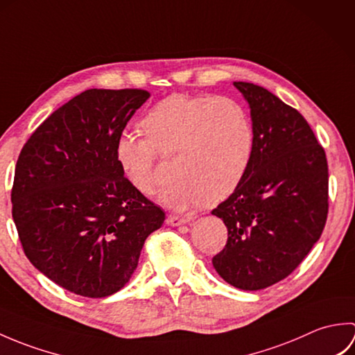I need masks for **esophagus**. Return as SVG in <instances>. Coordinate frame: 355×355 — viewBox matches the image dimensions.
Masks as SVG:
<instances>
[{
	"label": "esophagus",
	"instance_id": "1",
	"mask_svg": "<svg viewBox=\"0 0 355 355\" xmlns=\"http://www.w3.org/2000/svg\"><path fill=\"white\" fill-rule=\"evenodd\" d=\"M187 223H189L187 218H180V216H173V215H169L168 218H166V224L172 225V227H177V225H183Z\"/></svg>",
	"mask_w": 355,
	"mask_h": 355
}]
</instances>
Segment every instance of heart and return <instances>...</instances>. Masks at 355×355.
Wrapping results in <instances>:
<instances>
[{"instance_id":"heart-1","label":"heart","mask_w":355,"mask_h":355,"mask_svg":"<svg viewBox=\"0 0 355 355\" xmlns=\"http://www.w3.org/2000/svg\"><path fill=\"white\" fill-rule=\"evenodd\" d=\"M148 137L119 134L116 162L134 189L154 192L160 173L157 154H175L177 180L158 198L173 210L207 201L216 205L243 183L253 155L254 132L244 105L224 96L172 94L143 119Z\"/></svg>"}]
</instances>
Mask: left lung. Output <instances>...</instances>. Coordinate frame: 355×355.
<instances>
[{
	"label": "left lung",
	"instance_id": "obj_1",
	"mask_svg": "<svg viewBox=\"0 0 355 355\" xmlns=\"http://www.w3.org/2000/svg\"><path fill=\"white\" fill-rule=\"evenodd\" d=\"M250 108L254 143L238 189L212 215L227 244L212 263L239 290L267 288L293 273L325 227L328 163L304 116L263 87L233 82Z\"/></svg>",
	"mask_w": 355,
	"mask_h": 355
}]
</instances>
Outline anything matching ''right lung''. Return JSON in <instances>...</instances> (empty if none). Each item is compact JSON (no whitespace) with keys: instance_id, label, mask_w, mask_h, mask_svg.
I'll return each mask as SVG.
<instances>
[{"instance_id":"add662e5","label":"right lung","mask_w":355,"mask_h":355,"mask_svg":"<svg viewBox=\"0 0 355 355\" xmlns=\"http://www.w3.org/2000/svg\"><path fill=\"white\" fill-rule=\"evenodd\" d=\"M145 89H87L30 135L15 168L12 216L35 268L62 288L107 297L137 268L164 212L128 183L116 162L119 134Z\"/></svg>"}]
</instances>
